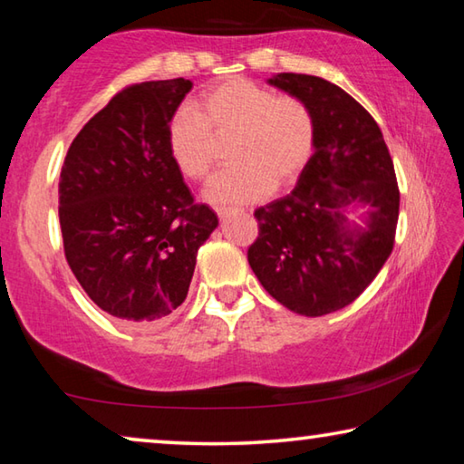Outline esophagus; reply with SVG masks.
<instances>
[{
    "mask_svg": "<svg viewBox=\"0 0 464 464\" xmlns=\"http://www.w3.org/2000/svg\"><path fill=\"white\" fill-rule=\"evenodd\" d=\"M231 213H237V208H231V207H218L217 208V215L221 218H227Z\"/></svg>",
    "mask_w": 464,
    "mask_h": 464,
    "instance_id": "34e87169",
    "label": "esophagus"
}]
</instances>
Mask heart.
<instances>
[{
    "mask_svg": "<svg viewBox=\"0 0 464 464\" xmlns=\"http://www.w3.org/2000/svg\"><path fill=\"white\" fill-rule=\"evenodd\" d=\"M233 143L229 169L210 179L204 196L217 204L251 202L282 190L303 174L315 147V122L298 98L235 77L204 92L168 124V153L179 174L202 182L215 163V140Z\"/></svg>",
    "mask_w": 464,
    "mask_h": 464,
    "instance_id": "obj_1",
    "label": "heart"
}]
</instances>
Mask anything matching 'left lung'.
<instances>
[{"mask_svg": "<svg viewBox=\"0 0 464 464\" xmlns=\"http://www.w3.org/2000/svg\"><path fill=\"white\" fill-rule=\"evenodd\" d=\"M309 108L315 151L295 190L254 217L251 270L286 309L304 317L340 311L364 293L392 251L399 218L395 168L379 124L335 83L315 75L268 80ZM365 208V223L349 210Z\"/></svg>", "mask_w": 464, "mask_h": 464, "instance_id": "1", "label": "left lung"}]
</instances>
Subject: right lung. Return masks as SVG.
<instances>
[{
  "label": "right lung",
  "mask_w": 464,
  "mask_h": 464,
  "mask_svg": "<svg viewBox=\"0 0 464 464\" xmlns=\"http://www.w3.org/2000/svg\"><path fill=\"white\" fill-rule=\"evenodd\" d=\"M190 90L184 77L124 88L80 130L61 169L69 268L127 324H157L184 303L198 247L218 225L168 153V124Z\"/></svg>",
  "instance_id": "1"
}]
</instances>
